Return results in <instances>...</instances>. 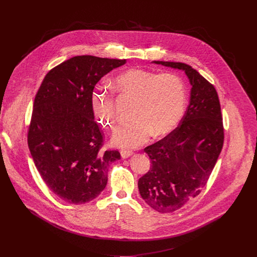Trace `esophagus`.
I'll use <instances>...</instances> for the list:
<instances>
[{
  "instance_id": "34e87169",
  "label": "esophagus",
  "mask_w": 257,
  "mask_h": 257,
  "mask_svg": "<svg viewBox=\"0 0 257 257\" xmlns=\"http://www.w3.org/2000/svg\"><path fill=\"white\" fill-rule=\"evenodd\" d=\"M132 155H133V153L130 152V151H121V157L123 159H127V158L131 157Z\"/></svg>"
}]
</instances>
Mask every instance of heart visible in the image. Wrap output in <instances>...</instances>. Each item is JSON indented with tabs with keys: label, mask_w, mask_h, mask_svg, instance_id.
<instances>
[{
	"label": "heart",
	"mask_w": 257,
	"mask_h": 257,
	"mask_svg": "<svg viewBox=\"0 0 257 257\" xmlns=\"http://www.w3.org/2000/svg\"><path fill=\"white\" fill-rule=\"evenodd\" d=\"M116 89L136 99L133 121L120 125L112 142L122 149H137L155 133L163 136L173 131L181 121L186 106V88L175 73H157L131 69L116 79ZM94 118L103 127L116 124L115 98L105 88L96 86L90 96Z\"/></svg>",
	"instance_id": "b5f03b06"
}]
</instances>
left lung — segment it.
<instances>
[{
    "instance_id": "obj_1",
    "label": "left lung",
    "mask_w": 257,
    "mask_h": 257,
    "mask_svg": "<svg viewBox=\"0 0 257 257\" xmlns=\"http://www.w3.org/2000/svg\"><path fill=\"white\" fill-rule=\"evenodd\" d=\"M153 63L185 72L191 84L189 105L180 125L144 152L151 169L138 180L141 197L155 210L173 212L196 197L214 168L224 144V126L214 86L191 66Z\"/></svg>"
}]
</instances>
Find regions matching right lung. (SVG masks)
Masks as SVG:
<instances>
[{"instance_id":"add662e5","label":"right lung","mask_w":257,"mask_h":257,"mask_svg":"<svg viewBox=\"0 0 257 257\" xmlns=\"http://www.w3.org/2000/svg\"><path fill=\"white\" fill-rule=\"evenodd\" d=\"M126 60L73 57L46 75L35 95L27 142L49 189L62 200L82 204L105 188L109 164L118 151L100 152L102 134L90 96L95 84Z\"/></svg>"}]
</instances>
